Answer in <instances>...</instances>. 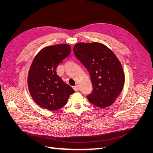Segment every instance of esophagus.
Masks as SVG:
<instances>
[{"label":"esophagus","instance_id":"1","mask_svg":"<svg viewBox=\"0 0 153 153\" xmlns=\"http://www.w3.org/2000/svg\"><path fill=\"white\" fill-rule=\"evenodd\" d=\"M73 89L75 90V91H78V89H79V87H78V85H75V86H73Z\"/></svg>","mask_w":153,"mask_h":153}]
</instances>
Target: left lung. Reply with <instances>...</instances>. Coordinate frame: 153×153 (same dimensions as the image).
Wrapping results in <instances>:
<instances>
[{"label": "left lung", "instance_id": "obj_1", "mask_svg": "<svg viewBox=\"0 0 153 153\" xmlns=\"http://www.w3.org/2000/svg\"><path fill=\"white\" fill-rule=\"evenodd\" d=\"M73 52L90 74L93 89L87 96L88 100L102 108L110 106L124 84V74L119 59L107 47L96 42L77 43Z\"/></svg>", "mask_w": 153, "mask_h": 153}]
</instances>
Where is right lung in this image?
Masks as SVG:
<instances>
[{"label":"right lung","instance_id":"obj_1","mask_svg":"<svg viewBox=\"0 0 153 153\" xmlns=\"http://www.w3.org/2000/svg\"><path fill=\"white\" fill-rule=\"evenodd\" d=\"M70 52L69 45L45 47L36 55L31 64L27 78L29 90L36 104L43 108L51 111L61 108L75 92L56 72L59 64Z\"/></svg>","mask_w":153,"mask_h":153}]
</instances>
